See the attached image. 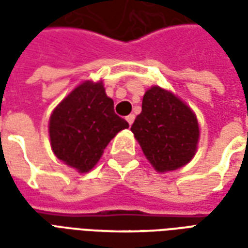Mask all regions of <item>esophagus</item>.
I'll return each mask as SVG.
<instances>
[{"label":"esophagus","instance_id":"esophagus-1","mask_svg":"<svg viewBox=\"0 0 248 248\" xmlns=\"http://www.w3.org/2000/svg\"><path fill=\"white\" fill-rule=\"evenodd\" d=\"M134 119H135L134 114H130V115H127V117H126V121L129 122V124H133V122H134Z\"/></svg>","mask_w":248,"mask_h":248}]
</instances>
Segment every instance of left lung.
<instances>
[{"label":"left lung","mask_w":248,"mask_h":248,"mask_svg":"<svg viewBox=\"0 0 248 248\" xmlns=\"http://www.w3.org/2000/svg\"><path fill=\"white\" fill-rule=\"evenodd\" d=\"M135 140L156 171L177 170L197 153L199 124L197 115L182 99L159 86L143 95L142 111L131 126Z\"/></svg>","instance_id":"obj_1"}]
</instances>
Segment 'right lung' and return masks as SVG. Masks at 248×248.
I'll list each match as a JSON object with an SVG mask.
<instances>
[{"instance_id": "1", "label": "right lung", "mask_w": 248, "mask_h": 248, "mask_svg": "<svg viewBox=\"0 0 248 248\" xmlns=\"http://www.w3.org/2000/svg\"><path fill=\"white\" fill-rule=\"evenodd\" d=\"M129 124L114 113L102 81H85L58 103L49 119L51 150L67 166L87 172L108 142Z\"/></svg>"}]
</instances>
